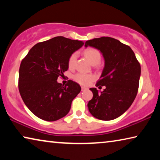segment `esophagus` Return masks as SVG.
Masks as SVG:
<instances>
[{"label":"esophagus","mask_w":160,"mask_h":160,"mask_svg":"<svg viewBox=\"0 0 160 160\" xmlns=\"http://www.w3.org/2000/svg\"><path fill=\"white\" fill-rule=\"evenodd\" d=\"M88 88H85V87H82V88H81V90H82V91H85V90H88Z\"/></svg>","instance_id":"obj_1"}]
</instances>
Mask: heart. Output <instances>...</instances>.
Wrapping results in <instances>:
<instances>
[{"instance_id": "b5f03b06", "label": "heart", "mask_w": 160, "mask_h": 160, "mask_svg": "<svg viewBox=\"0 0 160 160\" xmlns=\"http://www.w3.org/2000/svg\"><path fill=\"white\" fill-rule=\"evenodd\" d=\"M83 53L85 57L88 59V61L90 62L92 65H93V66L99 64L100 61H101V53H100L99 51L96 49V48H87V49L84 51ZM76 58L77 54L75 53H72V55L70 56V58L68 59V67L70 68H73L75 66V61H76ZM93 75L82 73V72L77 73L74 76V80L76 81L77 82L83 85H89V84L93 80Z\"/></svg>"}]
</instances>
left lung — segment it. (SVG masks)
<instances>
[{"label": "left lung", "instance_id": "left-lung-1", "mask_svg": "<svg viewBox=\"0 0 160 160\" xmlns=\"http://www.w3.org/2000/svg\"><path fill=\"white\" fill-rule=\"evenodd\" d=\"M85 47L97 48L104 59L96 86H104L105 89L102 92L95 88L90 89L93 97L88 104L89 112L99 120H113L128 109L137 95L140 65L131 47L112 37L88 40Z\"/></svg>", "mask_w": 160, "mask_h": 160}]
</instances>
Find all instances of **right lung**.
<instances>
[{"instance_id": "add662e5", "label": "right lung", "mask_w": 160, "mask_h": 160, "mask_svg": "<svg viewBox=\"0 0 160 160\" xmlns=\"http://www.w3.org/2000/svg\"><path fill=\"white\" fill-rule=\"evenodd\" d=\"M84 42L56 37L38 43L21 62L19 91L28 109L42 120L54 121L68 113L71 103L81 90L72 80L57 82L68 69V59Z\"/></svg>"}]
</instances>
